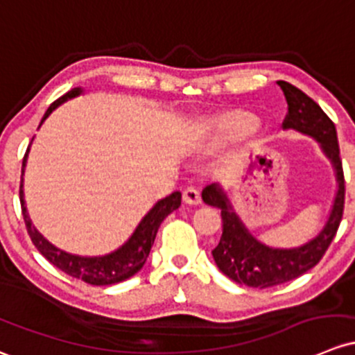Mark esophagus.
I'll use <instances>...</instances> for the list:
<instances>
[{"label": "esophagus", "mask_w": 355, "mask_h": 355, "mask_svg": "<svg viewBox=\"0 0 355 355\" xmlns=\"http://www.w3.org/2000/svg\"><path fill=\"white\" fill-rule=\"evenodd\" d=\"M185 204H200V192L196 187H187L182 193Z\"/></svg>", "instance_id": "esophagus-1"}]
</instances>
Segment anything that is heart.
I'll list each match as a JSON object with an SVG mask.
<instances>
[{"mask_svg":"<svg viewBox=\"0 0 355 355\" xmlns=\"http://www.w3.org/2000/svg\"><path fill=\"white\" fill-rule=\"evenodd\" d=\"M255 128V119L253 115L245 112H231V114L219 115L212 119L207 124V134L214 143H225L245 136Z\"/></svg>","mask_w":355,"mask_h":355,"instance_id":"b5f03b06","label":"heart"}]
</instances>
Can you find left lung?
Segmentation results:
<instances>
[{
	"label": "left lung",
	"mask_w": 355,
	"mask_h": 355,
	"mask_svg": "<svg viewBox=\"0 0 355 355\" xmlns=\"http://www.w3.org/2000/svg\"><path fill=\"white\" fill-rule=\"evenodd\" d=\"M277 85L282 88L287 100V115L282 128L294 129L318 141L320 148L335 170L337 193L325 226L313 240L294 248H272L252 236L231 207L221 185L211 184L202 190L204 202L221 209L223 234L218 246L212 250L216 266L231 281L260 289L293 281L322 260L337 234L345 200L344 170L335 124L322 110V107L300 88L293 87L287 81H277Z\"/></svg>",
	"instance_id": "1"
}]
</instances>
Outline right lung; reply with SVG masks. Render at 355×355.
I'll return each mask as SVG.
<instances>
[{"label": "right lung", "mask_w": 355, "mask_h": 355, "mask_svg": "<svg viewBox=\"0 0 355 355\" xmlns=\"http://www.w3.org/2000/svg\"><path fill=\"white\" fill-rule=\"evenodd\" d=\"M83 89L81 88H73L68 93L61 96V98L55 100L54 103L46 110L40 125L44 124L47 117L52 114V110L58 109L61 103H64L66 100L74 98V96L81 95ZM30 144L27 153L24 156V163H21V182H20V204H21V214H24L25 226L30 234V240L35 245V248L46 257L47 260L61 268L62 272L71 275V277L81 279L83 282L92 286H109L115 284V282L125 281V279L132 277L136 272H139L143 268L144 262H146L149 250H151L153 243H155L156 233H158V227L163 223V219L166 218L170 212H173L175 209L180 207L182 204V193L173 192L165 199L158 200L143 219L137 225L134 233L130 234V238L125 241L124 245L119 246L115 252L107 253L102 257H80V255H71L68 252H62V250L55 248L54 245L49 243L39 231L35 230L28 218L27 207H25V199H24V171L25 165H27Z\"/></svg>", "instance_id": "1"}]
</instances>
